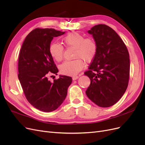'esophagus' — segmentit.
<instances>
[{
	"mask_svg": "<svg viewBox=\"0 0 145 145\" xmlns=\"http://www.w3.org/2000/svg\"><path fill=\"white\" fill-rule=\"evenodd\" d=\"M78 77H79L77 76H73V77H72V80H76L77 79V78H78Z\"/></svg>",
	"mask_w": 145,
	"mask_h": 145,
	"instance_id": "obj_1",
	"label": "esophagus"
}]
</instances>
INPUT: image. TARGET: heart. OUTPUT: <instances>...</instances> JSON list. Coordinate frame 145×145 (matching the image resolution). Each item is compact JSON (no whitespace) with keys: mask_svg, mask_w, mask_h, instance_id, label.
<instances>
[{"mask_svg":"<svg viewBox=\"0 0 145 145\" xmlns=\"http://www.w3.org/2000/svg\"><path fill=\"white\" fill-rule=\"evenodd\" d=\"M62 42L68 46L75 47V60L66 61L60 67V72L64 75L74 76L77 74L83 67V61L91 62L97 53V45L93 39L87 38L80 33H69L62 38ZM50 53L55 60L60 62L63 56V48L58 43H52L50 46Z\"/></svg>","mask_w":145,"mask_h":145,"instance_id":"1","label":"heart"}]
</instances>
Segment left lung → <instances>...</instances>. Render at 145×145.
<instances>
[{
  "instance_id": "left-lung-1",
  "label": "left lung",
  "mask_w": 145,
  "mask_h": 145,
  "mask_svg": "<svg viewBox=\"0 0 145 145\" xmlns=\"http://www.w3.org/2000/svg\"><path fill=\"white\" fill-rule=\"evenodd\" d=\"M88 33L93 35L97 51L84 73L91 80L86 94L99 106H111L121 99L128 85L129 52L117 33L106 25H95Z\"/></svg>"
}]
</instances>
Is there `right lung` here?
Here are the masks:
<instances>
[{
  "mask_svg": "<svg viewBox=\"0 0 145 145\" xmlns=\"http://www.w3.org/2000/svg\"><path fill=\"white\" fill-rule=\"evenodd\" d=\"M65 32L52 28H36L26 37L20 48L18 78L25 97L33 106L43 112L57 109L67 95L72 78L61 76L53 82L48 77L59 72L50 53L55 37Z\"/></svg>",
  "mask_w": 145,
  "mask_h": 145,
  "instance_id": "1",
  "label": "right lung"
}]
</instances>
